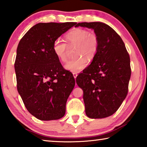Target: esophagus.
<instances>
[{
    "instance_id": "obj_1",
    "label": "esophagus",
    "mask_w": 147,
    "mask_h": 147,
    "mask_svg": "<svg viewBox=\"0 0 147 147\" xmlns=\"http://www.w3.org/2000/svg\"><path fill=\"white\" fill-rule=\"evenodd\" d=\"M73 76H74V79H76V77H77V76H78V74H77L76 73H73Z\"/></svg>"
}]
</instances>
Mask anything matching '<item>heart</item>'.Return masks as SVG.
I'll return each mask as SVG.
<instances>
[{
  "mask_svg": "<svg viewBox=\"0 0 147 147\" xmlns=\"http://www.w3.org/2000/svg\"><path fill=\"white\" fill-rule=\"evenodd\" d=\"M65 38L70 46H76V58L69 59L64 65L66 70L78 73L88 65V58L92 60L96 55L99 47V38L96 34L90 33L84 29L76 28L66 34ZM67 45L60 38L56 39L53 44V52L58 60H66Z\"/></svg>",
  "mask_w": 147,
  "mask_h": 147,
  "instance_id": "heart-1",
  "label": "heart"
}]
</instances>
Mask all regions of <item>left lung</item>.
Returning <instances> with one entry per match:
<instances>
[{
    "mask_svg": "<svg viewBox=\"0 0 147 147\" xmlns=\"http://www.w3.org/2000/svg\"><path fill=\"white\" fill-rule=\"evenodd\" d=\"M78 26L94 29L99 38L95 57L76 80L84 91L85 114L92 119L107 118L116 113L127 95L129 55L121 37L106 24L82 22Z\"/></svg>",
    "mask_w": 147,
    "mask_h": 147,
    "instance_id": "obj_1",
    "label": "left lung"
}]
</instances>
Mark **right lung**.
Instances as JSON below:
<instances>
[{"instance_id": "add662e5", "label": "right lung", "mask_w": 147, "mask_h": 147, "mask_svg": "<svg viewBox=\"0 0 147 147\" xmlns=\"http://www.w3.org/2000/svg\"><path fill=\"white\" fill-rule=\"evenodd\" d=\"M76 24L38 23L18 45L15 62L18 92L29 113L40 120L58 119L65 115L75 80L54 55L53 44Z\"/></svg>"}]
</instances>
